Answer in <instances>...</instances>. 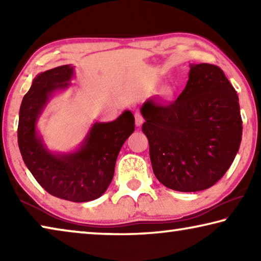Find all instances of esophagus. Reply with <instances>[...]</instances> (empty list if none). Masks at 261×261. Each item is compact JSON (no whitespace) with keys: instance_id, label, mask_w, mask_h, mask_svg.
I'll use <instances>...</instances> for the list:
<instances>
[{"instance_id":"obj_1","label":"esophagus","mask_w":261,"mask_h":261,"mask_svg":"<svg viewBox=\"0 0 261 261\" xmlns=\"http://www.w3.org/2000/svg\"><path fill=\"white\" fill-rule=\"evenodd\" d=\"M135 123H136L137 126H140L144 123V118H143V116H141L140 113L135 114Z\"/></svg>"}]
</instances>
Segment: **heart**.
Returning a JSON list of instances; mask_svg holds the SVG:
<instances>
[{"mask_svg": "<svg viewBox=\"0 0 261 261\" xmlns=\"http://www.w3.org/2000/svg\"><path fill=\"white\" fill-rule=\"evenodd\" d=\"M163 92H165V94H167V95H170L171 93H173V88H171L170 86H169V87H166V88H165V91H163Z\"/></svg>", "mask_w": 261, "mask_h": 261, "instance_id": "heart-1", "label": "heart"}]
</instances>
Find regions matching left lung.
I'll return each mask as SVG.
<instances>
[{
    "instance_id": "8db88e82",
    "label": "left lung",
    "mask_w": 261,
    "mask_h": 261,
    "mask_svg": "<svg viewBox=\"0 0 261 261\" xmlns=\"http://www.w3.org/2000/svg\"><path fill=\"white\" fill-rule=\"evenodd\" d=\"M153 173L180 192L206 190L223 177L242 140L238 96L214 64L190 65L189 81L174 102L148 99L140 109Z\"/></svg>"
}]
</instances>
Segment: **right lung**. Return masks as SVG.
<instances>
[{"label":"right lung","instance_id":"1","mask_svg":"<svg viewBox=\"0 0 261 261\" xmlns=\"http://www.w3.org/2000/svg\"><path fill=\"white\" fill-rule=\"evenodd\" d=\"M73 67L61 65L39 73L21 101L18 146L26 167L51 196L85 202L102 196L112 182L115 163L123 144L135 131L130 110L108 123L96 122L76 152L54 154L37 132V122L48 100L57 90L70 85Z\"/></svg>","mask_w":261,"mask_h":261}]
</instances>
